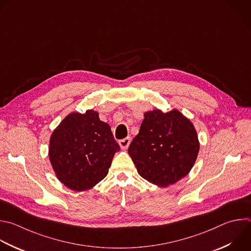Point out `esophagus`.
I'll return each instance as SVG.
<instances>
[{
	"mask_svg": "<svg viewBox=\"0 0 251 251\" xmlns=\"http://www.w3.org/2000/svg\"><path fill=\"white\" fill-rule=\"evenodd\" d=\"M130 143H131V138H130V137H127V138L122 139V140L119 141V145H120L121 149H124V150L129 147Z\"/></svg>",
	"mask_w": 251,
	"mask_h": 251,
	"instance_id": "34e87169",
	"label": "esophagus"
}]
</instances>
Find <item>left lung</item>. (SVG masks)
<instances>
[{"label": "left lung", "instance_id": "1", "mask_svg": "<svg viewBox=\"0 0 251 251\" xmlns=\"http://www.w3.org/2000/svg\"><path fill=\"white\" fill-rule=\"evenodd\" d=\"M139 134L129 146L138 174L162 187L188 175L197 158L199 141L189 119L178 110L146 112Z\"/></svg>", "mask_w": 251, "mask_h": 251}]
</instances>
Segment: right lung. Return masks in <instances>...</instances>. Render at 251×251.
I'll return each mask as SVG.
<instances>
[{"mask_svg":"<svg viewBox=\"0 0 251 251\" xmlns=\"http://www.w3.org/2000/svg\"><path fill=\"white\" fill-rule=\"evenodd\" d=\"M120 146L99 113L69 114L50 138L49 158L58 179L75 191L90 189L108 174Z\"/></svg>","mask_w":251,"mask_h":251,"instance_id":"1","label":"right lung"}]
</instances>
